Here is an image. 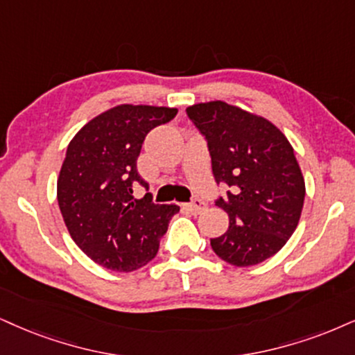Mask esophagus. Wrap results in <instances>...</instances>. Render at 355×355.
I'll use <instances>...</instances> for the list:
<instances>
[{
    "instance_id": "34e87169",
    "label": "esophagus",
    "mask_w": 355,
    "mask_h": 355,
    "mask_svg": "<svg viewBox=\"0 0 355 355\" xmlns=\"http://www.w3.org/2000/svg\"><path fill=\"white\" fill-rule=\"evenodd\" d=\"M184 207H186L187 212L192 214V216H198V214L204 212L205 209H207V204H205L202 199L196 198V199H192L191 202H187V204L184 205Z\"/></svg>"
}]
</instances>
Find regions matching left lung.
Returning <instances> with one entry per match:
<instances>
[{
  "mask_svg": "<svg viewBox=\"0 0 355 355\" xmlns=\"http://www.w3.org/2000/svg\"><path fill=\"white\" fill-rule=\"evenodd\" d=\"M207 143L217 186L216 204L229 214V229L211 239L216 255L234 266L273 257L298 225L304 179L290 141L268 120L224 102L186 110Z\"/></svg>",
  "mask_w": 355,
  "mask_h": 355,
  "instance_id": "1",
  "label": "left lung"
}]
</instances>
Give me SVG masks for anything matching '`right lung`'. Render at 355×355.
Returning <instances> with one entry per match:
<instances>
[{
  "mask_svg": "<svg viewBox=\"0 0 355 355\" xmlns=\"http://www.w3.org/2000/svg\"><path fill=\"white\" fill-rule=\"evenodd\" d=\"M178 115L176 108L120 105L73 137L57 181L69 234L87 257L112 271H133L156 257L179 207L135 199L146 187L137 159L144 138Z\"/></svg>",
  "mask_w": 355,
  "mask_h": 355,
  "instance_id": "add662e5",
  "label": "right lung"
}]
</instances>
